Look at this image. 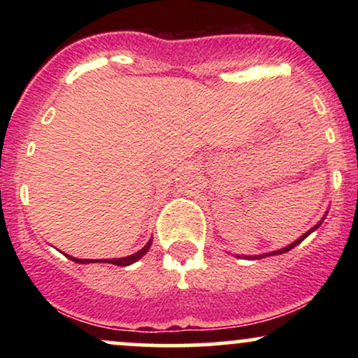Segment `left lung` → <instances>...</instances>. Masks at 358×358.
Masks as SVG:
<instances>
[{"mask_svg": "<svg viewBox=\"0 0 358 358\" xmlns=\"http://www.w3.org/2000/svg\"><path fill=\"white\" fill-rule=\"evenodd\" d=\"M324 217H327V213H324ZM324 217H323V219H322V220H320V222H318V224H316V225H315V227H311V229H310V231H308L306 234H303V236H301V237H299V239H296V241H294V242H293V244L286 245V248H282V249H279V250H273V252L259 254V256H242V257H244V259H262V257H268V256H278V254H285V252H287V250H291V249H293V248H296V245H298V244H301V242H303V241H305V239H306V237H308V236H310V234H311V232H313V231H316V229H318V227H320V225H322V222L324 220ZM239 257H241V256H239Z\"/></svg>", "mask_w": 358, "mask_h": 358, "instance_id": "1", "label": "left lung"}]
</instances>
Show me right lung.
Wrapping results in <instances>:
<instances>
[{
	"mask_svg": "<svg viewBox=\"0 0 358 358\" xmlns=\"http://www.w3.org/2000/svg\"><path fill=\"white\" fill-rule=\"evenodd\" d=\"M151 242H153V239L148 241V244L145 245V248L139 249L138 252L131 254V256H127V257H119V259H77V257L67 256V254H65V256L71 259V261L77 262V264H89V262H109V264H114V266H129V264H133V262H136L138 259H141L143 256H145V254L151 248Z\"/></svg>",
	"mask_w": 358,
	"mask_h": 358,
	"instance_id": "obj_1",
	"label": "right lung"
}]
</instances>
